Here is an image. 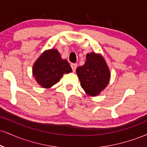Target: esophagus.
I'll use <instances>...</instances> for the list:
<instances>
[{
	"instance_id": "34e87169",
	"label": "esophagus",
	"mask_w": 147,
	"mask_h": 147,
	"mask_svg": "<svg viewBox=\"0 0 147 147\" xmlns=\"http://www.w3.org/2000/svg\"><path fill=\"white\" fill-rule=\"evenodd\" d=\"M71 68L74 72L75 71L76 68H77V63H71Z\"/></svg>"
}]
</instances>
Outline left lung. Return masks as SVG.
<instances>
[{
  "label": "left lung",
  "instance_id": "1",
  "mask_svg": "<svg viewBox=\"0 0 147 147\" xmlns=\"http://www.w3.org/2000/svg\"><path fill=\"white\" fill-rule=\"evenodd\" d=\"M77 74L81 86L90 96L98 95L105 88L111 75L104 59L94 52L88 54L86 61L77 68Z\"/></svg>",
  "mask_w": 147,
  "mask_h": 147
}]
</instances>
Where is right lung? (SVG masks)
<instances>
[{
    "mask_svg": "<svg viewBox=\"0 0 147 147\" xmlns=\"http://www.w3.org/2000/svg\"><path fill=\"white\" fill-rule=\"evenodd\" d=\"M72 72L68 61L61 58L59 52L51 49L43 52L33 66V75L37 83L48 88L56 84L64 73Z\"/></svg>",
    "mask_w": 147,
    "mask_h": 147,
    "instance_id": "add662e5",
    "label": "right lung"
}]
</instances>
